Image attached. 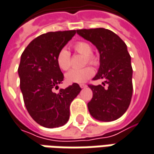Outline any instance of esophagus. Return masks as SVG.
Masks as SVG:
<instances>
[{"label": "esophagus", "instance_id": "34e87169", "mask_svg": "<svg viewBox=\"0 0 154 154\" xmlns=\"http://www.w3.org/2000/svg\"><path fill=\"white\" fill-rule=\"evenodd\" d=\"M79 86L81 88H86L87 87V85L86 84H84V83H81V84H79Z\"/></svg>", "mask_w": 154, "mask_h": 154}]
</instances>
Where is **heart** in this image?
<instances>
[{"label": "heart", "mask_w": 154, "mask_h": 154, "mask_svg": "<svg viewBox=\"0 0 154 154\" xmlns=\"http://www.w3.org/2000/svg\"><path fill=\"white\" fill-rule=\"evenodd\" d=\"M74 50L77 53L85 56V62L91 65L98 64V58L92 54L93 48L87 42H77L73 46ZM56 61L58 66L63 71H67L71 67V53L66 48H61L56 56ZM94 73L91 66H85L81 69H72L66 75V79L69 83H81L87 81Z\"/></svg>", "instance_id": "obj_1"}]
</instances>
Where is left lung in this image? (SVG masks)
<instances>
[{
    "mask_svg": "<svg viewBox=\"0 0 154 154\" xmlns=\"http://www.w3.org/2000/svg\"><path fill=\"white\" fill-rule=\"evenodd\" d=\"M77 34L89 41L100 53V68L93 80L105 79L108 87L88 84L93 97L88 103L95 119L110 122L119 119L130 106L133 92L132 66L125 42L112 30L104 28L77 29Z\"/></svg>",
    "mask_w": 154,
    "mask_h": 154,
    "instance_id": "obj_1",
    "label": "left lung"
}]
</instances>
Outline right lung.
<instances>
[{"instance_id":"1","label":"right lung","mask_w":154,"mask_h":154,"mask_svg":"<svg viewBox=\"0 0 154 154\" xmlns=\"http://www.w3.org/2000/svg\"><path fill=\"white\" fill-rule=\"evenodd\" d=\"M76 32L73 29L41 35L29 42L21 55L18 72L25 107L30 117L46 128L66 124L70 105L81 91L77 83H72L59 93L54 92L64 80L56 56Z\"/></svg>"}]
</instances>
